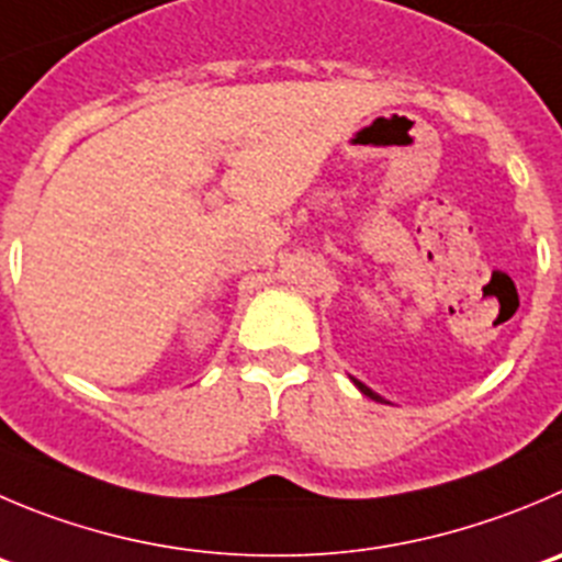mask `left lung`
Masks as SVG:
<instances>
[{"mask_svg": "<svg viewBox=\"0 0 562 562\" xmlns=\"http://www.w3.org/2000/svg\"><path fill=\"white\" fill-rule=\"evenodd\" d=\"M350 381L356 383V389H358V392H361V394H367V397H370V400H375V403H386V400H383L381 394H378V392H372V389H370V386H364V383L358 381V378H350Z\"/></svg>", "mask_w": 562, "mask_h": 562, "instance_id": "8db88e82", "label": "left lung"}]
</instances>
